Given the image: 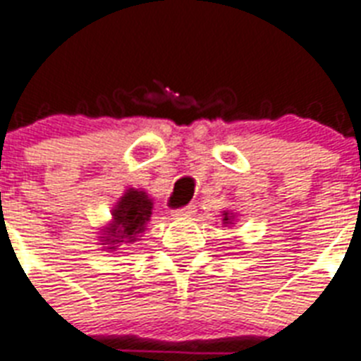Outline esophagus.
<instances>
[{
  "instance_id": "obj_1",
  "label": "esophagus",
  "mask_w": 361,
  "mask_h": 361,
  "mask_svg": "<svg viewBox=\"0 0 361 361\" xmlns=\"http://www.w3.org/2000/svg\"><path fill=\"white\" fill-rule=\"evenodd\" d=\"M195 212H197V206L189 204V206H183V208L180 209H174L172 215H174V217H191V215H195Z\"/></svg>"
}]
</instances>
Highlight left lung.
Wrapping results in <instances>:
<instances>
[{"instance_id": "left-lung-1", "label": "left lung", "mask_w": 361, "mask_h": 361, "mask_svg": "<svg viewBox=\"0 0 361 361\" xmlns=\"http://www.w3.org/2000/svg\"><path fill=\"white\" fill-rule=\"evenodd\" d=\"M226 215V214H225ZM223 221H225V223H228V217H225V219H223Z\"/></svg>"}]
</instances>
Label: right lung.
Here are the masks:
<instances>
[{
    "label": "right lung",
    "instance_id": "add662e5",
    "mask_svg": "<svg viewBox=\"0 0 361 361\" xmlns=\"http://www.w3.org/2000/svg\"><path fill=\"white\" fill-rule=\"evenodd\" d=\"M114 221L106 228L104 241L109 249H116L118 243H130L138 240V234L144 232V226L152 217V200L146 192L129 189L114 209Z\"/></svg>",
    "mask_w": 361,
    "mask_h": 361
}]
</instances>
